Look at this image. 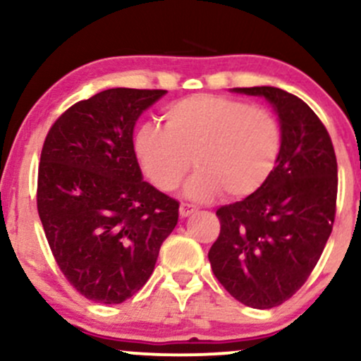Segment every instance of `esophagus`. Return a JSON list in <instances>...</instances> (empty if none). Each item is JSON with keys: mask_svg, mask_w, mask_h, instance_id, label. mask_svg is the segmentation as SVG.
<instances>
[{"mask_svg": "<svg viewBox=\"0 0 361 361\" xmlns=\"http://www.w3.org/2000/svg\"><path fill=\"white\" fill-rule=\"evenodd\" d=\"M197 212V207H193V205H190V204H181L180 205V215L181 217H190V215L192 214H195Z\"/></svg>", "mask_w": 361, "mask_h": 361, "instance_id": "esophagus-1", "label": "esophagus"}]
</instances>
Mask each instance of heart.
<instances>
[{
  "label": "heart",
  "instance_id": "1",
  "mask_svg": "<svg viewBox=\"0 0 361 361\" xmlns=\"http://www.w3.org/2000/svg\"><path fill=\"white\" fill-rule=\"evenodd\" d=\"M164 127L142 123L134 151L149 180L163 192L198 171L185 186L195 202L222 192L246 198L268 181L281 152V126L271 111L219 94H193L164 110Z\"/></svg>",
  "mask_w": 361,
  "mask_h": 361
}]
</instances>
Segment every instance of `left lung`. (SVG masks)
Listing matches in <instances>:
<instances>
[{"mask_svg": "<svg viewBox=\"0 0 361 361\" xmlns=\"http://www.w3.org/2000/svg\"><path fill=\"white\" fill-rule=\"evenodd\" d=\"M233 91L270 103L283 139L267 183L217 210L221 234L209 261L235 300L271 309L305 283L329 239L336 215V154L326 127L299 97L273 86Z\"/></svg>", "mask_w": 361, "mask_h": 361, "instance_id": "8db88e82", "label": "left lung"}]
</instances>
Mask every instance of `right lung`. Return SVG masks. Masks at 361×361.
<instances>
[{
	"mask_svg": "<svg viewBox=\"0 0 361 361\" xmlns=\"http://www.w3.org/2000/svg\"><path fill=\"white\" fill-rule=\"evenodd\" d=\"M166 90L111 88L74 103L40 154L37 209L61 271L81 295L122 304L146 285L180 204L142 180L137 118Z\"/></svg>",
	"mask_w": 361,
	"mask_h": 361,
	"instance_id": "add662e5",
	"label": "right lung"
}]
</instances>
